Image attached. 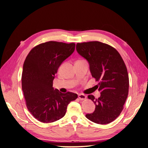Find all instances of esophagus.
<instances>
[{
  "instance_id": "esophagus-1",
  "label": "esophagus",
  "mask_w": 148,
  "mask_h": 148,
  "mask_svg": "<svg viewBox=\"0 0 148 148\" xmlns=\"http://www.w3.org/2000/svg\"><path fill=\"white\" fill-rule=\"evenodd\" d=\"M78 98L79 100H84L86 99V96L83 95V94H79V95H78Z\"/></svg>"
}]
</instances>
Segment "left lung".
Segmentation results:
<instances>
[{
	"label": "left lung",
	"mask_w": 148,
	"mask_h": 148,
	"mask_svg": "<svg viewBox=\"0 0 148 148\" xmlns=\"http://www.w3.org/2000/svg\"><path fill=\"white\" fill-rule=\"evenodd\" d=\"M77 51L88 60L101 93L97 99L88 96L96 108L86 117L101 125L113 122L122 112L128 95L129 78L124 61L115 48L99 41L77 43Z\"/></svg>",
	"instance_id": "8db88e82"
}]
</instances>
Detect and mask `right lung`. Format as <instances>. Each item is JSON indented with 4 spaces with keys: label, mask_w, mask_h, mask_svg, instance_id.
I'll return each instance as SVG.
<instances>
[{
    "label": "right lung",
    "mask_w": 148,
    "mask_h": 148,
    "mask_svg": "<svg viewBox=\"0 0 148 148\" xmlns=\"http://www.w3.org/2000/svg\"><path fill=\"white\" fill-rule=\"evenodd\" d=\"M75 44L49 41L33 47L24 62L22 90L29 112L38 121L52 123L65 115L69 103L77 94L53 89V80L58 69L72 53Z\"/></svg>",
    "instance_id": "obj_1"
}]
</instances>
